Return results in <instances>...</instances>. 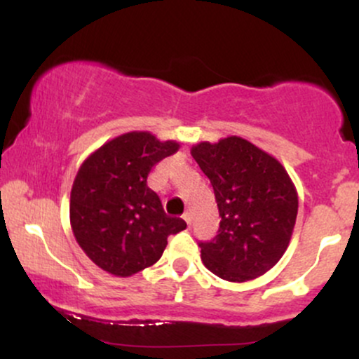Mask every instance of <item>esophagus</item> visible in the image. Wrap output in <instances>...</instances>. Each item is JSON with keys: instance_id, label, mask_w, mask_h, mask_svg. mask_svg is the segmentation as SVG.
Returning <instances> with one entry per match:
<instances>
[{"instance_id": "34e87169", "label": "esophagus", "mask_w": 359, "mask_h": 359, "mask_svg": "<svg viewBox=\"0 0 359 359\" xmlns=\"http://www.w3.org/2000/svg\"><path fill=\"white\" fill-rule=\"evenodd\" d=\"M182 217H184V221H185V222H187V226H191V221H192V217H191V214H189V212H185V214H184V216H182Z\"/></svg>"}]
</instances>
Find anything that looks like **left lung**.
Masks as SVG:
<instances>
[{
  "label": "left lung",
  "instance_id": "obj_1",
  "mask_svg": "<svg viewBox=\"0 0 359 359\" xmlns=\"http://www.w3.org/2000/svg\"><path fill=\"white\" fill-rule=\"evenodd\" d=\"M191 155L211 180L219 231L199 243L204 266L228 282H248L283 257L297 219L299 197L285 167L241 137L201 142Z\"/></svg>",
  "mask_w": 359,
  "mask_h": 359
}]
</instances>
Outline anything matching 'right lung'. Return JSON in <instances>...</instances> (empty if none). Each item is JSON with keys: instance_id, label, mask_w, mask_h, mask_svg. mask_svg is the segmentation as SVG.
Segmentation results:
<instances>
[{"instance_id": "add662e5", "label": "right lung", "mask_w": 359, "mask_h": 359, "mask_svg": "<svg viewBox=\"0 0 359 359\" xmlns=\"http://www.w3.org/2000/svg\"><path fill=\"white\" fill-rule=\"evenodd\" d=\"M150 131H130L93 151L74 179L71 226L89 259L114 277H131L162 257L170 234L187 228L163 211L147 185L151 167L179 150Z\"/></svg>"}]
</instances>
